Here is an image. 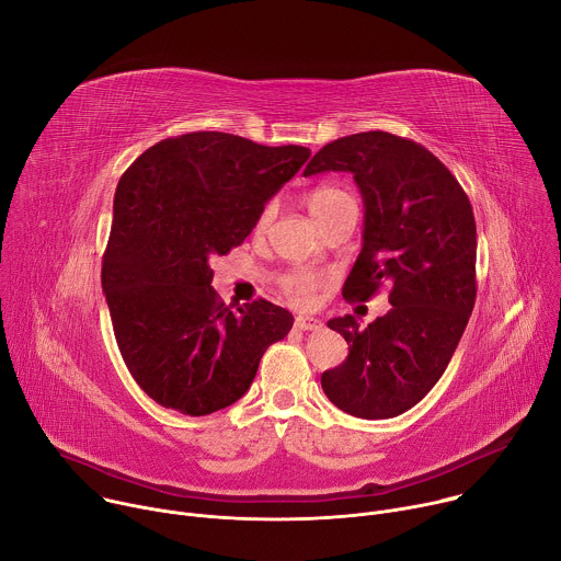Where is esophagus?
Listing matches in <instances>:
<instances>
[{"label": "esophagus", "mask_w": 561, "mask_h": 561, "mask_svg": "<svg viewBox=\"0 0 561 561\" xmlns=\"http://www.w3.org/2000/svg\"><path fill=\"white\" fill-rule=\"evenodd\" d=\"M295 329L297 331H319L322 329V322L314 317H308V314H297L295 317Z\"/></svg>", "instance_id": "1"}]
</instances>
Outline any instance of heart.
Instances as JSON below:
<instances>
[{"label": "heart", "instance_id": "1", "mask_svg": "<svg viewBox=\"0 0 561 561\" xmlns=\"http://www.w3.org/2000/svg\"><path fill=\"white\" fill-rule=\"evenodd\" d=\"M353 197L337 188V186H331V184H324V186H317L314 191L308 193L306 197V206L310 210V215L314 217V221H322L327 215H331L335 208L344 206V204H351ZM271 221V208H264L255 221V232H264L266 226ZM319 284H322V279H319L314 273H308V271H290L282 277V288L284 293L295 301V304H304L308 301V297L319 288Z\"/></svg>", "mask_w": 561, "mask_h": 561}]
</instances>
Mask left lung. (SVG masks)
<instances>
[{
  "label": "left lung",
  "instance_id": "1",
  "mask_svg": "<svg viewBox=\"0 0 561 561\" xmlns=\"http://www.w3.org/2000/svg\"><path fill=\"white\" fill-rule=\"evenodd\" d=\"M327 171L353 173L366 208L362 253L342 295L366 301L386 284L392 308L366 329L353 314L331 319L348 357L324 370L322 388L348 415H402L444 375L472 312V206L431 150L383 130L327 144L304 175Z\"/></svg>",
  "mask_w": 561,
  "mask_h": 561
}]
</instances>
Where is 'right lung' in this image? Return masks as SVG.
Masks as SVG:
<instances>
[{
  "mask_svg": "<svg viewBox=\"0 0 561 561\" xmlns=\"http://www.w3.org/2000/svg\"><path fill=\"white\" fill-rule=\"evenodd\" d=\"M308 157L304 146L202 130L157 141L122 175L102 288L124 364L159 407L193 417L230 407L293 329V314L266 299L226 306L210 257L244 242Z\"/></svg>",
  "mask_w": 561,
  "mask_h": 561,
  "instance_id": "obj_1",
  "label": "right lung"
}]
</instances>
